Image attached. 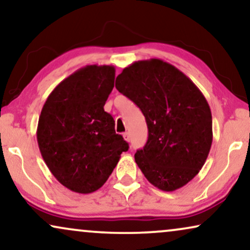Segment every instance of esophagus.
I'll use <instances>...</instances> for the list:
<instances>
[{"label": "esophagus", "instance_id": "obj_1", "mask_svg": "<svg viewBox=\"0 0 250 250\" xmlns=\"http://www.w3.org/2000/svg\"><path fill=\"white\" fill-rule=\"evenodd\" d=\"M123 138L127 142H130V134H129V132H125V134H123Z\"/></svg>", "mask_w": 250, "mask_h": 250}]
</instances>
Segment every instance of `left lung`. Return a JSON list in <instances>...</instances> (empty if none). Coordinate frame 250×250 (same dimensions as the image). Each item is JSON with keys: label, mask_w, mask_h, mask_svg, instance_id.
Here are the masks:
<instances>
[{"label": "left lung", "mask_w": 250, "mask_h": 250, "mask_svg": "<svg viewBox=\"0 0 250 250\" xmlns=\"http://www.w3.org/2000/svg\"><path fill=\"white\" fill-rule=\"evenodd\" d=\"M115 87L140 107L148 137L135 162L147 181L174 191L195 178L212 144V115L190 78L159 59L134 62Z\"/></svg>", "instance_id": "8db88e82"}]
</instances>
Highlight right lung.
I'll use <instances>...</instances> for the list:
<instances>
[{"label": "right lung", "mask_w": 250, "mask_h": 250, "mask_svg": "<svg viewBox=\"0 0 250 250\" xmlns=\"http://www.w3.org/2000/svg\"><path fill=\"white\" fill-rule=\"evenodd\" d=\"M113 65H86L63 80L41 109L37 140L56 180L80 194L103 187L129 145L105 112L114 87Z\"/></svg>", "instance_id": "right-lung-1"}]
</instances>
